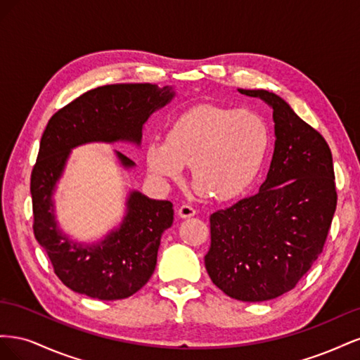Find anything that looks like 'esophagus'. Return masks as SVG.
<instances>
[{
  "label": "esophagus",
  "mask_w": 360,
  "mask_h": 360,
  "mask_svg": "<svg viewBox=\"0 0 360 360\" xmlns=\"http://www.w3.org/2000/svg\"><path fill=\"white\" fill-rule=\"evenodd\" d=\"M179 216L181 217V219H186V217H192V216H195V213H197V210L193 209L192 205H189V204H183L180 209H179Z\"/></svg>",
  "instance_id": "obj_1"
}]
</instances>
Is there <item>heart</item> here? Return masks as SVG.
<instances>
[{"label":"heart","mask_w":360,"mask_h":360,"mask_svg":"<svg viewBox=\"0 0 360 360\" xmlns=\"http://www.w3.org/2000/svg\"><path fill=\"white\" fill-rule=\"evenodd\" d=\"M269 146L270 130L259 114L201 105L174 120L167 141L151 139L146 160L160 180L180 181L184 167H192L195 189L231 201L254 183Z\"/></svg>","instance_id":"heart-1"}]
</instances>
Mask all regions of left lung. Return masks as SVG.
Listing matches in <instances>:
<instances>
[{
  "label": "left lung",
  "mask_w": 360,
  "mask_h": 360,
  "mask_svg": "<svg viewBox=\"0 0 360 360\" xmlns=\"http://www.w3.org/2000/svg\"><path fill=\"white\" fill-rule=\"evenodd\" d=\"M274 110L275 150L259 192L210 216L204 263L213 284L242 302L296 287L323 252L336 210L332 151L275 93L238 90Z\"/></svg>",
  "instance_id": "obj_1"
}]
</instances>
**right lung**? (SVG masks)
I'll use <instances>...</instances> for the list:
<instances>
[{
    "instance_id": "obj_1",
    "label": "right lung",
    "mask_w": 360,
    "mask_h": 360,
    "mask_svg": "<svg viewBox=\"0 0 360 360\" xmlns=\"http://www.w3.org/2000/svg\"><path fill=\"white\" fill-rule=\"evenodd\" d=\"M176 94L156 84H112L79 96L51 117L40 139L31 172V198L36 240L48 254L53 271L75 292L99 300L132 296L151 278L163 231L172 225L169 201L151 200L138 191L129 193L126 216L118 228L97 243L73 242L63 234L53 214L52 195L72 148L86 143L129 141L141 144L150 115ZM123 168L135 162L120 151Z\"/></svg>"
}]
</instances>
